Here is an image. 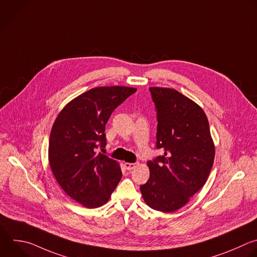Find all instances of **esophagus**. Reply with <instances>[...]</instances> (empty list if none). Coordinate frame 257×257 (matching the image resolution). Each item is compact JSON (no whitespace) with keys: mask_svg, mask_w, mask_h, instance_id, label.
I'll list each match as a JSON object with an SVG mask.
<instances>
[{"mask_svg":"<svg viewBox=\"0 0 257 257\" xmlns=\"http://www.w3.org/2000/svg\"><path fill=\"white\" fill-rule=\"evenodd\" d=\"M124 166L126 167L127 170H132L137 166V163H129V162H125Z\"/></svg>","mask_w":257,"mask_h":257,"instance_id":"esophagus-1","label":"esophagus"}]
</instances>
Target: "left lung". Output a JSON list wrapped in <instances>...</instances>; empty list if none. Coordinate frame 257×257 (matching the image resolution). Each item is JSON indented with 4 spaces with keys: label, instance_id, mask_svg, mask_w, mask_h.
<instances>
[{
    "label": "left lung",
    "instance_id": "8db88e82",
    "mask_svg": "<svg viewBox=\"0 0 257 257\" xmlns=\"http://www.w3.org/2000/svg\"><path fill=\"white\" fill-rule=\"evenodd\" d=\"M157 111L156 147L164 151L147 161L150 177L140 186L144 202L170 213L185 205L207 182L215 144L204 110L175 89L149 88Z\"/></svg>",
    "mask_w": 257,
    "mask_h": 257
}]
</instances>
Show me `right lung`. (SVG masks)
<instances>
[{
	"label": "right lung",
	"mask_w": 257,
	"mask_h": 257,
	"mask_svg": "<svg viewBox=\"0 0 257 257\" xmlns=\"http://www.w3.org/2000/svg\"><path fill=\"white\" fill-rule=\"evenodd\" d=\"M135 88L98 87L68 102L49 137L48 161L61 189L85 208L105 205L122 178L118 161L97 148L106 146L105 126L112 112Z\"/></svg>",
	"instance_id": "obj_1"
}]
</instances>
